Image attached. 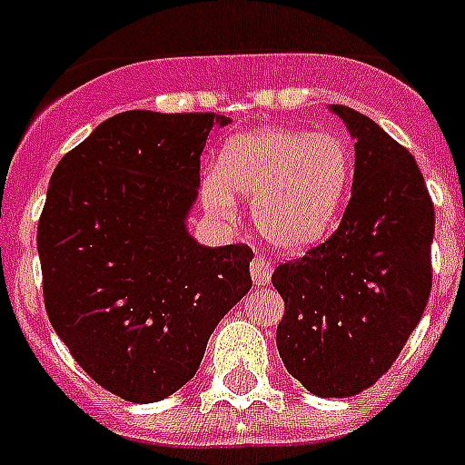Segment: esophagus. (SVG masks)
<instances>
[{
    "label": "esophagus",
    "instance_id": "obj_1",
    "mask_svg": "<svg viewBox=\"0 0 465 465\" xmlns=\"http://www.w3.org/2000/svg\"><path fill=\"white\" fill-rule=\"evenodd\" d=\"M272 262L268 261L265 256H253L252 261V279L256 286H265V283H270V279H272Z\"/></svg>",
    "mask_w": 465,
    "mask_h": 465
}]
</instances>
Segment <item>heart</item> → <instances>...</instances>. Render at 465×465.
I'll return each mask as SVG.
<instances>
[{
	"instance_id": "b5f03b06",
	"label": "heart",
	"mask_w": 465,
	"mask_h": 465,
	"mask_svg": "<svg viewBox=\"0 0 465 465\" xmlns=\"http://www.w3.org/2000/svg\"><path fill=\"white\" fill-rule=\"evenodd\" d=\"M351 149L338 133L261 127L228 139L203 179V203L230 219L235 195L252 197L258 232L283 252H302L331 232L351 183Z\"/></svg>"
}]
</instances>
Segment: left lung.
<instances>
[{
  "label": "left lung",
  "mask_w": 465,
  "mask_h": 465,
  "mask_svg": "<svg viewBox=\"0 0 465 465\" xmlns=\"http://www.w3.org/2000/svg\"><path fill=\"white\" fill-rule=\"evenodd\" d=\"M356 139L351 200L338 230L282 262L277 349L322 398L365 391L393 365L429 302L435 212L412 153L375 121L331 106Z\"/></svg>",
  "instance_id": "1"
}]
</instances>
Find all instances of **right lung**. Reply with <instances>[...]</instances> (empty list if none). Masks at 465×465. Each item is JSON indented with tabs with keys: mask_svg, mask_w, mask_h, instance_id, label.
<instances>
[{
	"mask_svg": "<svg viewBox=\"0 0 465 465\" xmlns=\"http://www.w3.org/2000/svg\"><path fill=\"white\" fill-rule=\"evenodd\" d=\"M216 114L125 111L51 176L36 230L44 305L102 389L155 402L197 372L216 323L252 289L246 244L186 230Z\"/></svg>",
	"mask_w": 465,
	"mask_h": 465,
	"instance_id": "obj_1",
	"label": "right lung"
}]
</instances>
